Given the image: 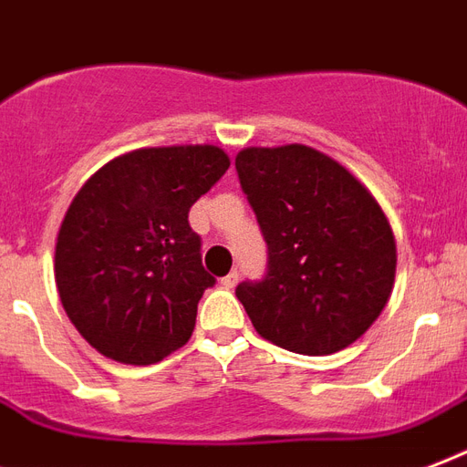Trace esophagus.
<instances>
[{
    "mask_svg": "<svg viewBox=\"0 0 467 467\" xmlns=\"http://www.w3.org/2000/svg\"><path fill=\"white\" fill-rule=\"evenodd\" d=\"M236 283H238V270H231V273L226 275V277H222V285H223V287H226V290H231V287H236Z\"/></svg>",
    "mask_w": 467,
    "mask_h": 467,
    "instance_id": "obj_1",
    "label": "esophagus"
}]
</instances>
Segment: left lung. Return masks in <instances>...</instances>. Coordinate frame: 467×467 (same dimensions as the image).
I'll return each mask as SVG.
<instances>
[{"mask_svg": "<svg viewBox=\"0 0 467 467\" xmlns=\"http://www.w3.org/2000/svg\"><path fill=\"white\" fill-rule=\"evenodd\" d=\"M241 190L267 244V273L236 297L263 338L328 356L370 328L395 285V234L341 162L309 146L244 148Z\"/></svg>", "mask_w": 467, "mask_h": 467, "instance_id": "8db88e82", "label": "left lung"}]
</instances>
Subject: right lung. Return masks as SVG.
<instances>
[{
    "mask_svg": "<svg viewBox=\"0 0 467 467\" xmlns=\"http://www.w3.org/2000/svg\"><path fill=\"white\" fill-rule=\"evenodd\" d=\"M229 165L216 146L140 148L75 194L57 231L56 285L75 328L102 356L150 365L190 341L216 280L187 214Z\"/></svg>",
    "mask_w": 467,
    "mask_h": 467,
    "instance_id": "right-lung-1",
    "label": "right lung"
}]
</instances>
